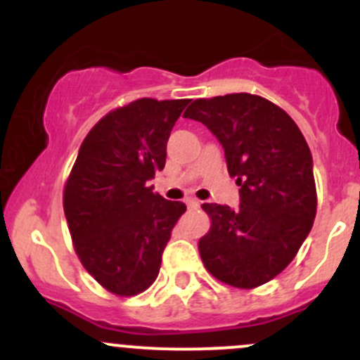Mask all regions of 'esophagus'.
I'll return each instance as SVG.
<instances>
[{"mask_svg":"<svg viewBox=\"0 0 360 360\" xmlns=\"http://www.w3.org/2000/svg\"><path fill=\"white\" fill-rule=\"evenodd\" d=\"M186 205L188 209H198V207H200V202H198L197 198H186Z\"/></svg>","mask_w":360,"mask_h":360,"instance_id":"1","label":"esophagus"}]
</instances>
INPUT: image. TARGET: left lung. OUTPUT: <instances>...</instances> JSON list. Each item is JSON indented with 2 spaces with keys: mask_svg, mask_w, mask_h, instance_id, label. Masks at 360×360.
Segmentation results:
<instances>
[{
  "mask_svg": "<svg viewBox=\"0 0 360 360\" xmlns=\"http://www.w3.org/2000/svg\"><path fill=\"white\" fill-rule=\"evenodd\" d=\"M183 116L217 137L240 186L237 210L202 205L210 217L209 233L198 240L203 266L238 289L266 284L294 259L314 224L310 148L288 112L252 94L197 99Z\"/></svg>",
  "mask_w": 360,
  "mask_h": 360,
  "instance_id": "obj_1",
  "label": "left lung"
}]
</instances>
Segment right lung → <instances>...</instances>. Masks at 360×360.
<instances>
[{
    "label": "right lung",
    "instance_id": "right-lung-1",
    "mask_svg": "<svg viewBox=\"0 0 360 360\" xmlns=\"http://www.w3.org/2000/svg\"><path fill=\"white\" fill-rule=\"evenodd\" d=\"M190 99L143 97L92 127L64 186L72 245L85 270L116 296H136L158 277L162 252L186 210L153 193L167 141Z\"/></svg>",
    "mask_w": 360,
    "mask_h": 360
}]
</instances>
